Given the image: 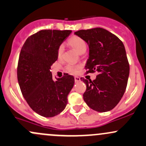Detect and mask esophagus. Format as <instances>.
Returning <instances> with one entry per match:
<instances>
[{"instance_id":"34e87169","label":"esophagus","mask_w":146,"mask_h":146,"mask_svg":"<svg viewBox=\"0 0 146 146\" xmlns=\"http://www.w3.org/2000/svg\"><path fill=\"white\" fill-rule=\"evenodd\" d=\"M74 80H75V82H79V81H80V78L79 77H77V76L74 77Z\"/></svg>"}]
</instances>
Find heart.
<instances>
[{"instance_id": "obj_1", "label": "heart", "mask_w": 146, "mask_h": 146, "mask_svg": "<svg viewBox=\"0 0 146 146\" xmlns=\"http://www.w3.org/2000/svg\"><path fill=\"white\" fill-rule=\"evenodd\" d=\"M68 43L71 45L73 48L76 49L79 53H83L86 51L87 49V44L85 41L82 38H80L78 36H73L68 40ZM64 47L63 45H60L57 49V56L58 58H61L64 53ZM80 68V66L77 64H68L66 66V70L69 73H71L73 75L78 74L79 69Z\"/></svg>"}]
</instances>
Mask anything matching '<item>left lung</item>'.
I'll return each instance as SVG.
<instances>
[{"instance_id":"1","label":"left lung","mask_w":146,"mask_h":146,"mask_svg":"<svg viewBox=\"0 0 146 146\" xmlns=\"http://www.w3.org/2000/svg\"><path fill=\"white\" fill-rule=\"evenodd\" d=\"M75 34L90 48L86 73H98L92 81L80 78L87 86L84 101L96 111H109L117 106L127 88L129 64L125 46L115 35L102 28L80 30Z\"/></svg>"}]
</instances>
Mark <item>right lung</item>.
<instances>
[{"mask_svg":"<svg viewBox=\"0 0 146 146\" xmlns=\"http://www.w3.org/2000/svg\"><path fill=\"white\" fill-rule=\"evenodd\" d=\"M70 30H41L24 42L17 65V80L23 96L33 111L51 117L64 110L74 78L68 73L52 80L51 66L57 60V49Z\"/></svg>","mask_w":146,"mask_h":146,"instance_id":"1","label":"right lung"}]
</instances>
